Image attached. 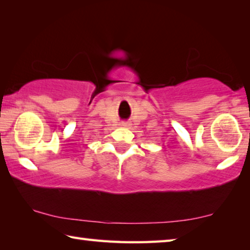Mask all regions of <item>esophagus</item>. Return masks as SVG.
<instances>
[{"instance_id": "esophagus-1", "label": "esophagus", "mask_w": 250, "mask_h": 250, "mask_svg": "<svg viewBox=\"0 0 250 250\" xmlns=\"http://www.w3.org/2000/svg\"><path fill=\"white\" fill-rule=\"evenodd\" d=\"M120 125L122 126V128H128V126H129V124H126V122H121Z\"/></svg>"}]
</instances>
